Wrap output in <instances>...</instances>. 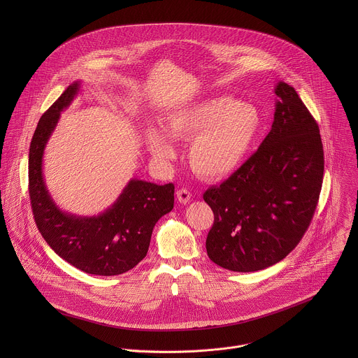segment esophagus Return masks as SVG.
Masks as SVG:
<instances>
[{
  "mask_svg": "<svg viewBox=\"0 0 358 358\" xmlns=\"http://www.w3.org/2000/svg\"><path fill=\"white\" fill-rule=\"evenodd\" d=\"M176 199L180 204H187L192 200V193L186 189H180L176 192Z\"/></svg>",
  "mask_w": 358,
  "mask_h": 358,
  "instance_id": "34e87169",
  "label": "esophagus"
}]
</instances>
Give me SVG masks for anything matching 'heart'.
<instances>
[{
    "label": "heart",
    "instance_id": "heart-1",
    "mask_svg": "<svg viewBox=\"0 0 358 358\" xmlns=\"http://www.w3.org/2000/svg\"><path fill=\"white\" fill-rule=\"evenodd\" d=\"M263 118L252 103L231 96H212L173 110L165 131L150 125L146 143L154 158L169 164L178 141H192L189 161L193 171L205 179H222L234 173L252 153L262 132Z\"/></svg>",
    "mask_w": 358,
    "mask_h": 358
}]
</instances>
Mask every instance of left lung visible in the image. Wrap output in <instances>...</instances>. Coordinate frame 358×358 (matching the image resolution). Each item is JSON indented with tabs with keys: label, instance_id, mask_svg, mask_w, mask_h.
<instances>
[{
	"label": "left lung",
	"instance_id": "obj_1",
	"mask_svg": "<svg viewBox=\"0 0 358 358\" xmlns=\"http://www.w3.org/2000/svg\"><path fill=\"white\" fill-rule=\"evenodd\" d=\"M270 132L252 154L204 200L215 215L206 254L217 266L250 273L270 267L302 240L324 175L320 129L295 88L284 81Z\"/></svg>",
	"mask_w": 358,
	"mask_h": 358
}]
</instances>
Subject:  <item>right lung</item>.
Returning <instances> with one entry per match:
<instances>
[{"mask_svg": "<svg viewBox=\"0 0 358 358\" xmlns=\"http://www.w3.org/2000/svg\"><path fill=\"white\" fill-rule=\"evenodd\" d=\"M76 81L43 114L29 152V193L36 224L48 245L71 266L95 275L134 268L149 251L155 223L173 208L175 186L131 179L118 199L99 215L60 209L45 185L43 158L60 113L78 95Z\"/></svg>", "mask_w": 358, "mask_h": 358, "instance_id": "right-lung-1", "label": "right lung"}]
</instances>
